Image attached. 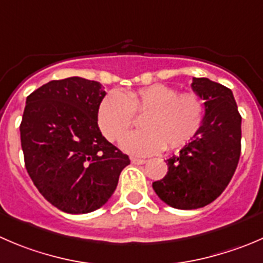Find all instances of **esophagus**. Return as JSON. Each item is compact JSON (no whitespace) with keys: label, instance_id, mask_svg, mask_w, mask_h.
I'll return each instance as SVG.
<instances>
[{"label":"esophagus","instance_id":"1","mask_svg":"<svg viewBox=\"0 0 263 263\" xmlns=\"http://www.w3.org/2000/svg\"><path fill=\"white\" fill-rule=\"evenodd\" d=\"M131 162L134 163V164H145V163H146V160L139 159V158H131Z\"/></svg>","mask_w":263,"mask_h":263}]
</instances>
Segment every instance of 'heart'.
Returning a JSON list of instances; mask_svg holds the SVG:
<instances>
[{
    "label": "heart",
    "mask_w": 263,
    "mask_h": 263,
    "mask_svg": "<svg viewBox=\"0 0 263 263\" xmlns=\"http://www.w3.org/2000/svg\"><path fill=\"white\" fill-rule=\"evenodd\" d=\"M144 129L127 134L121 146L135 155H150L165 147L185 146L199 132L204 121V101L195 92H178L167 85L136 91L110 92L99 105L98 123L109 141H117L142 116Z\"/></svg>",
    "instance_id": "1"
}]
</instances>
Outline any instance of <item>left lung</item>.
<instances>
[{
    "mask_svg": "<svg viewBox=\"0 0 263 263\" xmlns=\"http://www.w3.org/2000/svg\"><path fill=\"white\" fill-rule=\"evenodd\" d=\"M191 87L204 100V121L180 154L165 160L167 175L153 182L160 199L177 210H196L217 199L241 150V117L230 88L208 78H193Z\"/></svg>",
    "mask_w": 263,
    "mask_h": 263,
    "instance_id": "obj_1",
    "label": "left lung"
}]
</instances>
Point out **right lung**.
Here are the masks:
<instances>
[{
	"label": "right lung",
	"mask_w": 263,
	"mask_h": 263,
	"mask_svg": "<svg viewBox=\"0 0 263 263\" xmlns=\"http://www.w3.org/2000/svg\"><path fill=\"white\" fill-rule=\"evenodd\" d=\"M96 81H51L27 98L20 140L25 168L47 202L72 215L90 213L113 195L128 155L101 135Z\"/></svg>",
	"instance_id": "add662e5"
}]
</instances>
